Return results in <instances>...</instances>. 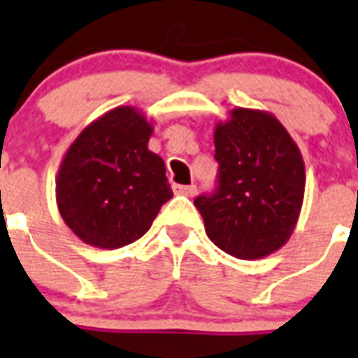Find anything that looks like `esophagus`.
I'll use <instances>...</instances> for the list:
<instances>
[{
    "label": "esophagus",
    "instance_id": "1",
    "mask_svg": "<svg viewBox=\"0 0 358 358\" xmlns=\"http://www.w3.org/2000/svg\"><path fill=\"white\" fill-rule=\"evenodd\" d=\"M174 193L193 198L196 194V185H174Z\"/></svg>",
    "mask_w": 358,
    "mask_h": 358
}]
</instances>
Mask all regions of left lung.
<instances>
[{
  "label": "left lung",
  "instance_id": "1",
  "mask_svg": "<svg viewBox=\"0 0 358 358\" xmlns=\"http://www.w3.org/2000/svg\"><path fill=\"white\" fill-rule=\"evenodd\" d=\"M218 187L198 196L206 233L240 260L275 253L291 238L304 202L299 145L271 113L236 107L215 127Z\"/></svg>",
  "mask_w": 358,
  "mask_h": 358
}]
</instances>
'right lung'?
<instances>
[{"label": "right lung", "mask_w": 358, "mask_h": 358, "mask_svg": "<svg viewBox=\"0 0 358 358\" xmlns=\"http://www.w3.org/2000/svg\"><path fill=\"white\" fill-rule=\"evenodd\" d=\"M152 123L120 105L83 129L56 176V202L78 238L100 249L133 244L173 198L165 164L149 151Z\"/></svg>", "instance_id": "add662e5"}]
</instances>
